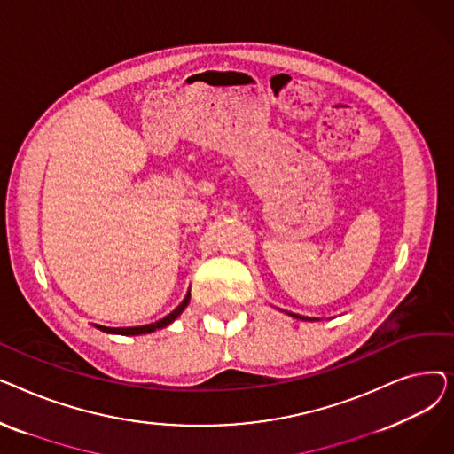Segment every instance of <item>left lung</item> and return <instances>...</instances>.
<instances>
[{"label": "left lung", "mask_w": 454, "mask_h": 454, "mask_svg": "<svg viewBox=\"0 0 454 454\" xmlns=\"http://www.w3.org/2000/svg\"><path fill=\"white\" fill-rule=\"evenodd\" d=\"M294 317H296V315H294ZM298 318H300V317H298Z\"/></svg>", "instance_id": "1"}]
</instances>
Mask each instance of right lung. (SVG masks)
<instances>
[{"instance_id": "add662e5", "label": "right lung", "mask_w": 454, "mask_h": 454, "mask_svg": "<svg viewBox=\"0 0 454 454\" xmlns=\"http://www.w3.org/2000/svg\"><path fill=\"white\" fill-rule=\"evenodd\" d=\"M187 303H189V294L185 296V300L175 309L171 315H167L165 318H161V320H158L154 324H149V325H137V327H105V325H95V327L105 331V333H115V335H145V333H153L156 329H161L165 325H169L175 318H178V315L187 307Z\"/></svg>"}]
</instances>
